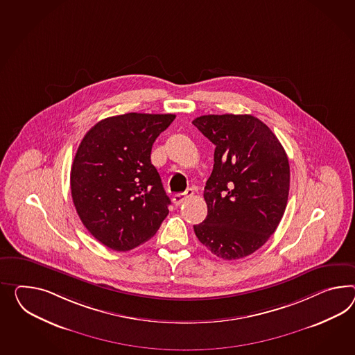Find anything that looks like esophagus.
I'll return each mask as SVG.
<instances>
[{"label":"esophagus","instance_id":"esophagus-1","mask_svg":"<svg viewBox=\"0 0 355 355\" xmlns=\"http://www.w3.org/2000/svg\"><path fill=\"white\" fill-rule=\"evenodd\" d=\"M193 194H194L193 189H187V191H184V193H178V194H173V205H175V206H179V205H182L184 200H187L188 198L193 197Z\"/></svg>","mask_w":355,"mask_h":355}]
</instances>
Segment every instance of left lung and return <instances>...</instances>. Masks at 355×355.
I'll use <instances>...</instances> for the list:
<instances>
[{
	"mask_svg": "<svg viewBox=\"0 0 355 355\" xmlns=\"http://www.w3.org/2000/svg\"><path fill=\"white\" fill-rule=\"evenodd\" d=\"M193 125L216 146L203 193L207 216L194 233L224 260L254 254L287 206L290 164L282 144L251 114L200 116Z\"/></svg>",
	"mask_w": 355,
	"mask_h": 355,
	"instance_id": "1",
	"label": "left lung"
}]
</instances>
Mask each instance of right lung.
<instances>
[{
	"instance_id": "add662e5",
	"label": "right lung",
	"mask_w": 355,
	"mask_h": 355,
	"mask_svg": "<svg viewBox=\"0 0 355 355\" xmlns=\"http://www.w3.org/2000/svg\"><path fill=\"white\" fill-rule=\"evenodd\" d=\"M175 114L126 113L87 131L73 159L71 191L82 224L101 243L128 251L155 236L171 203L150 162Z\"/></svg>"
}]
</instances>
